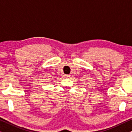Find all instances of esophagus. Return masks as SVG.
<instances>
[{"instance_id":"obj_1","label":"esophagus","mask_w":132,"mask_h":132,"mask_svg":"<svg viewBox=\"0 0 132 132\" xmlns=\"http://www.w3.org/2000/svg\"><path fill=\"white\" fill-rule=\"evenodd\" d=\"M64 76L67 77V78H69V77H70V75H65Z\"/></svg>"}]
</instances>
